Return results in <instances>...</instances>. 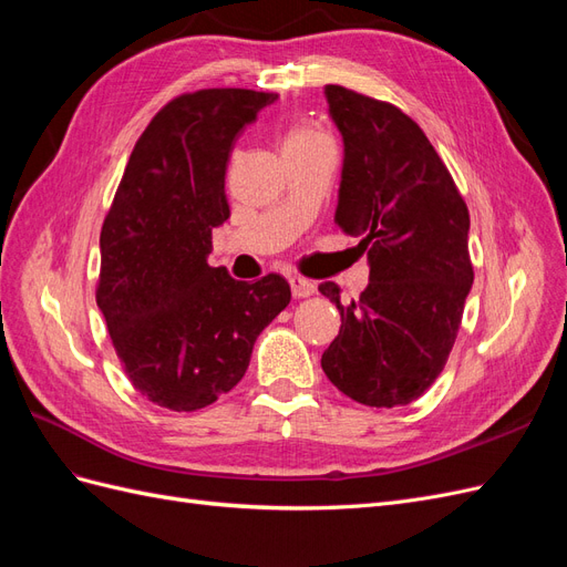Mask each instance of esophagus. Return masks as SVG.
<instances>
[{"label":"esophagus","instance_id":"esophagus-1","mask_svg":"<svg viewBox=\"0 0 567 567\" xmlns=\"http://www.w3.org/2000/svg\"><path fill=\"white\" fill-rule=\"evenodd\" d=\"M288 284H290V290H293V298H307L317 290L315 281L305 279V277H296V274H293V277H288Z\"/></svg>","mask_w":567,"mask_h":567}]
</instances>
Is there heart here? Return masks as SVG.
Instances as JSON below:
<instances>
[{"instance_id": "b5f03b06", "label": "heart", "mask_w": 567, "mask_h": 567, "mask_svg": "<svg viewBox=\"0 0 567 567\" xmlns=\"http://www.w3.org/2000/svg\"><path fill=\"white\" fill-rule=\"evenodd\" d=\"M321 142H329V136L312 125L296 123L288 127V132L284 136V148H300V146H312V144H321Z\"/></svg>"}]
</instances>
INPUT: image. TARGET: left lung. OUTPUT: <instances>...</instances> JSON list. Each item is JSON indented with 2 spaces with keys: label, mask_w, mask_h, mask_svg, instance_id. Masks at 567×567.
I'll return each instance as SVG.
<instances>
[{
  "label": "left lung",
  "mask_w": 567,
  "mask_h": 567,
  "mask_svg": "<svg viewBox=\"0 0 567 567\" xmlns=\"http://www.w3.org/2000/svg\"><path fill=\"white\" fill-rule=\"evenodd\" d=\"M342 134L336 225L359 236L369 286L350 305L333 281L340 333L321 369L350 400L404 406L442 373L473 286L466 200L423 130L388 101L326 84Z\"/></svg>",
  "instance_id": "obj_1"
}]
</instances>
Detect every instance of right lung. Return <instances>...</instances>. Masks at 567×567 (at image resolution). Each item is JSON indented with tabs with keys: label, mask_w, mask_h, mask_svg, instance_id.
I'll use <instances>...</instances> for the list:
<instances>
[{
	"label": "right lung",
	"mask_w": 567,
	"mask_h": 567,
	"mask_svg": "<svg viewBox=\"0 0 567 567\" xmlns=\"http://www.w3.org/2000/svg\"><path fill=\"white\" fill-rule=\"evenodd\" d=\"M274 101L234 87L169 101L136 140L101 227L96 305L130 383L158 406L196 411L229 392L290 302L279 274L248 284L208 265L213 229L229 219V153Z\"/></svg>",
	"instance_id": "1"
}]
</instances>
